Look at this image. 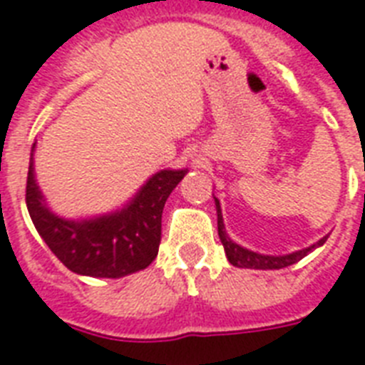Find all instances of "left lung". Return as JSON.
I'll use <instances>...</instances> for the list:
<instances>
[{"label":"left lung","mask_w":365,"mask_h":365,"mask_svg":"<svg viewBox=\"0 0 365 365\" xmlns=\"http://www.w3.org/2000/svg\"><path fill=\"white\" fill-rule=\"evenodd\" d=\"M216 208H217V235L222 239L223 248H225V254H227L229 263H233L235 267H240V269H282V267H289L297 263L299 259H303L309 252L317 248V246H322L326 242L328 237H324L322 240H318V244H312L309 248L299 250V252H294V254L288 255H261L255 254V252H250V250L242 248L239 244H235L233 240L229 239L225 231H223V217L222 210H220V200L216 199Z\"/></svg>","instance_id":"1"}]
</instances>
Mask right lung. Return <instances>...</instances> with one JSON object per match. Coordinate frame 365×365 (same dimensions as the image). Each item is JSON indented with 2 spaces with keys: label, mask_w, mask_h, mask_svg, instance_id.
Masks as SVG:
<instances>
[{
  "label": "right lung",
  "mask_w": 365,
  "mask_h": 365,
  "mask_svg": "<svg viewBox=\"0 0 365 365\" xmlns=\"http://www.w3.org/2000/svg\"><path fill=\"white\" fill-rule=\"evenodd\" d=\"M183 176L185 170H160L149 178L121 212L85 222H68L47 208L34 180V160L30 159L26 206L37 233L70 271L87 277L119 278L142 271L157 257L163 208Z\"/></svg>",
  "instance_id": "1"
}]
</instances>
